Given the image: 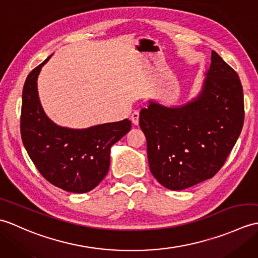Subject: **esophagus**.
Here are the masks:
<instances>
[{
    "label": "esophagus",
    "mask_w": 258,
    "mask_h": 258,
    "mask_svg": "<svg viewBox=\"0 0 258 258\" xmlns=\"http://www.w3.org/2000/svg\"><path fill=\"white\" fill-rule=\"evenodd\" d=\"M131 120H132V123L134 125H138L139 124V120H140V113L138 111H135L131 115Z\"/></svg>",
    "instance_id": "esophagus-1"
}]
</instances>
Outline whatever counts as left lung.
I'll return each mask as SVG.
<instances>
[{
  "label": "left lung",
  "instance_id": "8db88e82",
  "mask_svg": "<svg viewBox=\"0 0 258 258\" xmlns=\"http://www.w3.org/2000/svg\"><path fill=\"white\" fill-rule=\"evenodd\" d=\"M211 61L194 100L176 107L150 101L141 109L150 169L168 189H185L212 178L242 132L244 95L238 74L215 51Z\"/></svg>",
  "mask_w": 258,
  "mask_h": 258
}]
</instances>
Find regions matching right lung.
<instances>
[{
    "mask_svg": "<svg viewBox=\"0 0 258 258\" xmlns=\"http://www.w3.org/2000/svg\"><path fill=\"white\" fill-rule=\"evenodd\" d=\"M50 57L33 70L24 83L21 111L22 142L46 180L71 193H86L105 177L111 147L128 133L132 124L125 118L73 130L53 123L38 100L36 82L42 67Z\"/></svg>",
    "mask_w": 258,
    "mask_h": 258,
    "instance_id": "add662e5",
    "label": "right lung"
}]
</instances>
